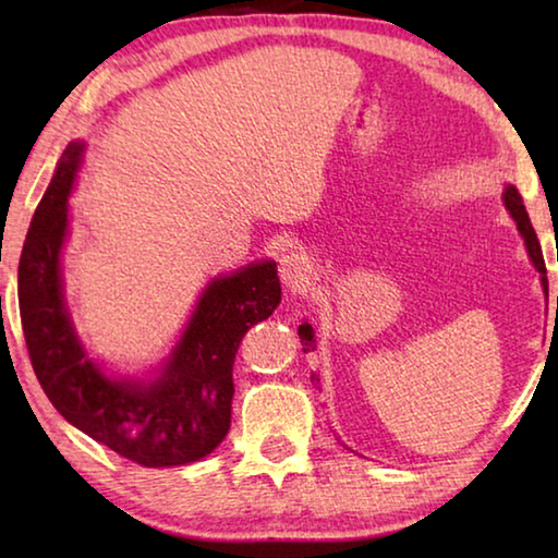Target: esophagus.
<instances>
[{
    "label": "esophagus",
    "mask_w": 558,
    "mask_h": 558,
    "mask_svg": "<svg viewBox=\"0 0 558 558\" xmlns=\"http://www.w3.org/2000/svg\"><path fill=\"white\" fill-rule=\"evenodd\" d=\"M315 263L307 258L305 251L292 248L280 258V280L290 292H307L315 280Z\"/></svg>",
    "instance_id": "1"
}]
</instances>
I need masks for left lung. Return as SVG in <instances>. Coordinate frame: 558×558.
Masks as SVG:
<instances>
[{"mask_svg": "<svg viewBox=\"0 0 558 558\" xmlns=\"http://www.w3.org/2000/svg\"><path fill=\"white\" fill-rule=\"evenodd\" d=\"M502 199H505V206H507L509 216H512V219L517 221L519 233H522L524 245H526V251H529V258H532L534 268L542 272V286H544L546 298H549V280H546V266H544V256H542V245H539V239H536V233L532 229V221H529V214H526L524 204H522V196H519V192H517L514 186H507L505 194H502ZM556 302H558V298H556ZM298 335H300V342H302V352H315V329H313V325L302 323L298 327Z\"/></svg>", "mask_w": 558, "mask_h": 558, "instance_id": "left-lung-1", "label": "left lung"}]
</instances>
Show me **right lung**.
<instances>
[{"label": "right lung", "mask_w": 558, "mask_h": 558, "mask_svg": "<svg viewBox=\"0 0 558 558\" xmlns=\"http://www.w3.org/2000/svg\"><path fill=\"white\" fill-rule=\"evenodd\" d=\"M83 147H65L19 258V313L34 374L71 426L118 456L145 468L186 465L209 456L231 428L233 359L243 335L280 305L276 260L214 278L155 379L106 376L75 335L61 278Z\"/></svg>", "instance_id": "obj_1"}]
</instances>
